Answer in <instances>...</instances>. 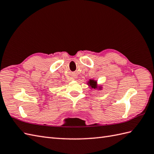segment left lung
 I'll return each mask as SVG.
<instances>
[{
	"mask_svg": "<svg viewBox=\"0 0 154 154\" xmlns=\"http://www.w3.org/2000/svg\"><path fill=\"white\" fill-rule=\"evenodd\" d=\"M87 85L89 87H91V89H95V90H98V91H102L103 88H102V85H98L97 83V81H96L94 79H89L87 82Z\"/></svg>",
	"mask_w": 154,
	"mask_h": 154,
	"instance_id": "obj_1",
	"label": "left lung"
}]
</instances>
